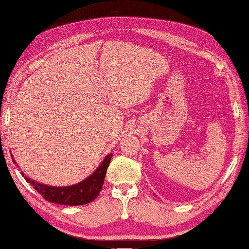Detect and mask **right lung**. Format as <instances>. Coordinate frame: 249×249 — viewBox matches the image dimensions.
Segmentation results:
<instances>
[{"label":"right lung","mask_w":249,"mask_h":249,"mask_svg":"<svg viewBox=\"0 0 249 249\" xmlns=\"http://www.w3.org/2000/svg\"><path fill=\"white\" fill-rule=\"evenodd\" d=\"M112 154H108L95 172L87 178L71 186H50L27 178L21 172L27 183L34 187L46 201L62 205H84L92 202L103 189L106 172ZM14 161V159H13ZM15 162V161H14Z\"/></svg>","instance_id":"obj_1"}]
</instances>
